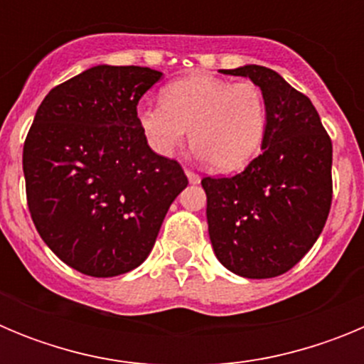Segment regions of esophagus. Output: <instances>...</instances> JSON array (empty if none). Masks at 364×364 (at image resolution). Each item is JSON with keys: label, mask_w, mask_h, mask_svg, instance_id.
<instances>
[{"label": "esophagus", "mask_w": 364, "mask_h": 364, "mask_svg": "<svg viewBox=\"0 0 364 364\" xmlns=\"http://www.w3.org/2000/svg\"><path fill=\"white\" fill-rule=\"evenodd\" d=\"M186 176H188L189 184H200V176L197 175V173L189 171V169H186Z\"/></svg>", "instance_id": "34e87169"}]
</instances>
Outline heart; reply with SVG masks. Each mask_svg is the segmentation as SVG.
I'll return each mask as SVG.
<instances>
[{"mask_svg":"<svg viewBox=\"0 0 364 364\" xmlns=\"http://www.w3.org/2000/svg\"><path fill=\"white\" fill-rule=\"evenodd\" d=\"M160 100L136 107L144 140L160 156L182 147L188 129L193 149L220 173L244 167L262 146L268 111L255 83L191 74L164 87Z\"/></svg>","mask_w":364,"mask_h":364,"instance_id":"heart-1","label":"heart"}]
</instances>
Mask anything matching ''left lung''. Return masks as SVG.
I'll use <instances>...</instances> for the list:
<instances>
[{"label":"left lung","mask_w":364,"mask_h":364,"mask_svg":"<svg viewBox=\"0 0 364 364\" xmlns=\"http://www.w3.org/2000/svg\"><path fill=\"white\" fill-rule=\"evenodd\" d=\"M250 78L266 100L262 153L230 178H202L211 246L230 272L272 279L310 252L332 205V140L308 96L262 65L222 70Z\"/></svg>","instance_id":"obj_1"}]
</instances>
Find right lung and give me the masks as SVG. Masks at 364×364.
<instances>
[{"instance_id": "right-lung-1", "label": "right lung", "mask_w": 364, "mask_h": 364, "mask_svg": "<svg viewBox=\"0 0 364 364\" xmlns=\"http://www.w3.org/2000/svg\"><path fill=\"white\" fill-rule=\"evenodd\" d=\"M162 73L96 65L54 87L23 146L32 222L67 266L114 277L142 264L188 186L178 162L147 146L136 105Z\"/></svg>"}]
</instances>
